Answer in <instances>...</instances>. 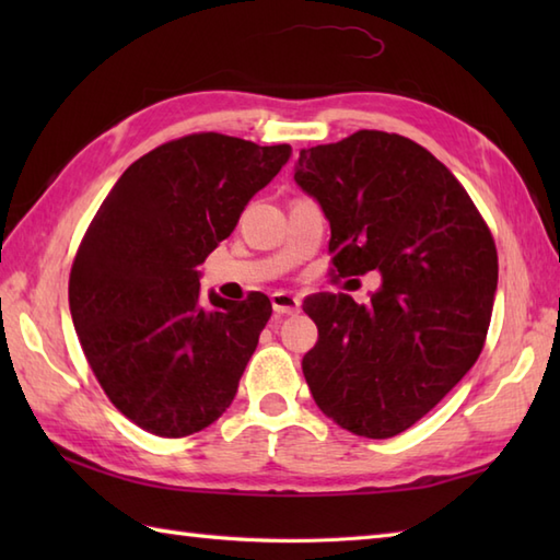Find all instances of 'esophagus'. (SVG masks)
I'll return each instance as SVG.
<instances>
[{
  "mask_svg": "<svg viewBox=\"0 0 560 560\" xmlns=\"http://www.w3.org/2000/svg\"><path fill=\"white\" fill-rule=\"evenodd\" d=\"M271 307L277 315H295L301 313V301L287 291L271 293Z\"/></svg>",
  "mask_w": 560,
  "mask_h": 560,
  "instance_id": "34e87169",
  "label": "esophagus"
}]
</instances>
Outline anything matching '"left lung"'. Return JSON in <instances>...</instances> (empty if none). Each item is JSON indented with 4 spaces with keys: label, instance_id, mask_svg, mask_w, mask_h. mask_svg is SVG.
Segmentation results:
<instances>
[{
    "label": "left lung",
    "instance_id": "obj_1",
    "mask_svg": "<svg viewBox=\"0 0 560 560\" xmlns=\"http://www.w3.org/2000/svg\"><path fill=\"white\" fill-rule=\"evenodd\" d=\"M293 177L325 211L339 277H383L368 303L349 293L303 301L317 325L305 383L337 425L399 435L483 349L498 283L489 225L431 151L377 129L303 149Z\"/></svg>",
    "mask_w": 560,
    "mask_h": 560
}]
</instances>
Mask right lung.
<instances>
[{"label":"right lung","instance_id":"1","mask_svg":"<svg viewBox=\"0 0 560 560\" xmlns=\"http://www.w3.org/2000/svg\"><path fill=\"white\" fill-rule=\"evenodd\" d=\"M291 147L199 132L135 161L103 199L69 273L83 355L129 421L185 438L231 407L271 317L265 293L199 295V271Z\"/></svg>","mask_w":560,"mask_h":560}]
</instances>
